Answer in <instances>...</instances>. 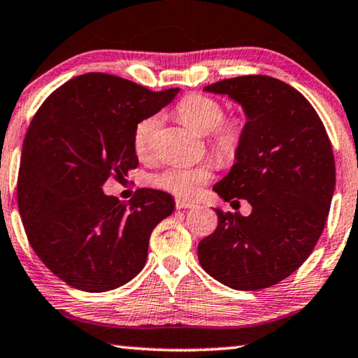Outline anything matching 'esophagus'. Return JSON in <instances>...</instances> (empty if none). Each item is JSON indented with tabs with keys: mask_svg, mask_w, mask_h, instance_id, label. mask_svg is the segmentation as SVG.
<instances>
[{
	"mask_svg": "<svg viewBox=\"0 0 358 358\" xmlns=\"http://www.w3.org/2000/svg\"><path fill=\"white\" fill-rule=\"evenodd\" d=\"M194 203H190V201H185V200H180L178 199L176 200V208L178 210H189V208H194Z\"/></svg>",
	"mask_w": 358,
	"mask_h": 358,
	"instance_id": "obj_1",
	"label": "esophagus"
}]
</instances>
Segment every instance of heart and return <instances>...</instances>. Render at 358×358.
<instances>
[{"mask_svg":"<svg viewBox=\"0 0 358 358\" xmlns=\"http://www.w3.org/2000/svg\"><path fill=\"white\" fill-rule=\"evenodd\" d=\"M176 116L184 122L190 131L199 136H210V145L221 162H232L239 153L243 142V121L239 117L224 121V108L215 98L205 95H189L182 98L176 106ZM159 119L150 116L137 124L134 132V148L141 158L148 157L153 150L157 138ZM213 174L210 163L196 166H171L163 173L155 176L153 184L173 194L179 199L192 200L199 195L206 180Z\"/></svg>","mask_w":358,"mask_h":358,"instance_id":"heart-1","label":"heart"}]
</instances>
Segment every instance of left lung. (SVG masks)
I'll return each instance as SVG.
<instances>
[{"label":"left lung","mask_w":358,"mask_h":358,"mask_svg":"<svg viewBox=\"0 0 358 358\" xmlns=\"http://www.w3.org/2000/svg\"><path fill=\"white\" fill-rule=\"evenodd\" d=\"M241 105L245 131L236 163L215 184L224 201L252 213L217 215L199 243L201 268L224 286L258 291L278 284L312 253L324 229L336 187L333 147L317 111L291 85L242 76L205 87Z\"/></svg>","instance_id":"obj_1"}]
</instances>
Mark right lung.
I'll list each match as a JSON object with an SVG mask.
<instances>
[{
  "label": "right lung",
  "instance_id": "right-lung-1",
  "mask_svg": "<svg viewBox=\"0 0 358 358\" xmlns=\"http://www.w3.org/2000/svg\"><path fill=\"white\" fill-rule=\"evenodd\" d=\"M179 92L90 72L61 85L34 116L19 166V213L34 252L69 286L113 291L142 271L150 234L173 213L174 199L138 189L126 203L103 185L137 168V124Z\"/></svg>",
  "mask_w": 358,
  "mask_h": 358
}]
</instances>
